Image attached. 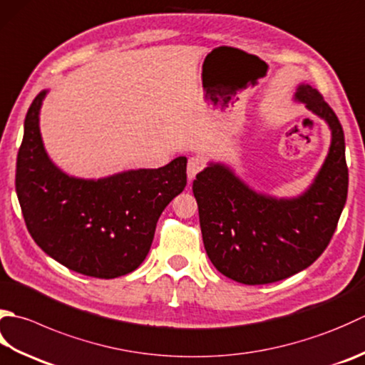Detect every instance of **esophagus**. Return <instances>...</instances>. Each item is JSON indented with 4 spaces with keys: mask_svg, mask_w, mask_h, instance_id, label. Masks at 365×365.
Wrapping results in <instances>:
<instances>
[{
    "mask_svg": "<svg viewBox=\"0 0 365 365\" xmlns=\"http://www.w3.org/2000/svg\"><path fill=\"white\" fill-rule=\"evenodd\" d=\"M204 169V161L201 158H192L188 160V169H187V174H188V178L190 180H192V178L196 177V174L201 173V170Z\"/></svg>",
    "mask_w": 365,
    "mask_h": 365,
    "instance_id": "obj_1",
    "label": "esophagus"
}]
</instances>
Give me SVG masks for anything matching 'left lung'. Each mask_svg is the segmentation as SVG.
I'll return each mask as SVG.
<instances>
[{
    "mask_svg": "<svg viewBox=\"0 0 365 365\" xmlns=\"http://www.w3.org/2000/svg\"><path fill=\"white\" fill-rule=\"evenodd\" d=\"M294 96L332 131L327 158L304 195L292 199L259 195L220 163H210L192 182L207 256L234 282L267 284L309 267L329 245L346 202L340 121L310 85H299Z\"/></svg>",
    "mask_w": 365,
    "mask_h": 365,
    "instance_id": "obj_1",
    "label": "left lung"
}]
</instances>
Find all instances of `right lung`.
<instances>
[{
	"mask_svg": "<svg viewBox=\"0 0 365 365\" xmlns=\"http://www.w3.org/2000/svg\"><path fill=\"white\" fill-rule=\"evenodd\" d=\"M46 90L25 117L16 191L25 225L44 252L74 272L117 278L138 269L158 218L187 187V158L98 180L69 177L50 161L39 131Z\"/></svg>",
	"mask_w": 365,
	"mask_h": 365,
	"instance_id": "obj_1",
	"label": "right lung"
}]
</instances>
